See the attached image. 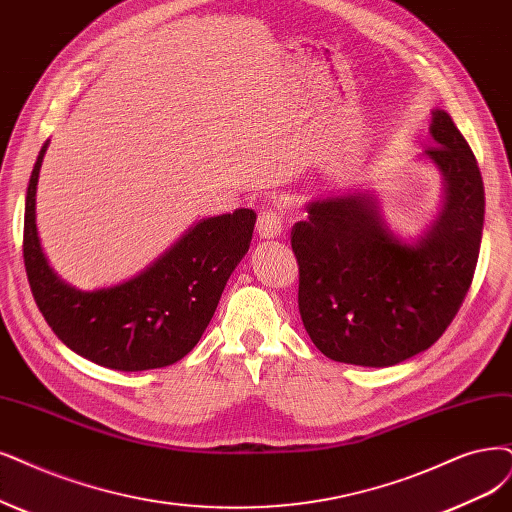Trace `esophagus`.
<instances>
[{"instance_id": "esophagus-1", "label": "esophagus", "mask_w": 512, "mask_h": 512, "mask_svg": "<svg viewBox=\"0 0 512 512\" xmlns=\"http://www.w3.org/2000/svg\"><path fill=\"white\" fill-rule=\"evenodd\" d=\"M257 232L261 238H278L282 234V215L276 208H266L257 217Z\"/></svg>"}]
</instances>
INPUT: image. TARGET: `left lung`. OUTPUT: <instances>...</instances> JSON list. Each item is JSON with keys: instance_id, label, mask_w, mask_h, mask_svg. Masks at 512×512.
<instances>
[{"instance_id": "1", "label": "left lung", "mask_w": 512, "mask_h": 512, "mask_svg": "<svg viewBox=\"0 0 512 512\" xmlns=\"http://www.w3.org/2000/svg\"><path fill=\"white\" fill-rule=\"evenodd\" d=\"M430 135L424 156L441 170L445 200L415 242L390 230L371 192L316 198L293 225L299 314L331 361H407L445 333L470 289L485 215L481 170L447 111L432 109Z\"/></svg>"}]
</instances>
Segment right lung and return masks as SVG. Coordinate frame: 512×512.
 <instances>
[{"label":"right lung","mask_w":512,"mask_h":512,"mask_svg":"<svg viewBox=\"0 0 512 512\" xmlns=\"http://www.w3.org/2000/svg\"><path fill=\"white\" fill-rule=\"evenodd\" d=\"M44 143L25 200L23 257L29 287L61 342L88 361L118 371L173 365L192 350L211 323L227 278L246 255L255 211L198 221L147 270L116 287L80 291L48 266L35 225V192Z\"/></svg>","instance_id":"1"}]
</instances>
